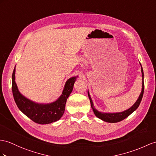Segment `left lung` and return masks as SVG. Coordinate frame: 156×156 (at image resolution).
I'll list each match as a JSON object with an SVG mask.
<instances>
[{
	"mask_svg": "<svg viewBox=\"0 0 156 156\" xmlns=\"http://www.w3.org/2000/svg\"><path fill=\"white\" fill-rule=\"evenodd\" d=\"M140 65L141 66V71H142V90L141 93H140V95L138 97V98L135 102V103L130 108H129L128 109L126 110V111H124L122 112H101L98 111L94 107V106L93 105V102L92 101V98H91L89 92L88 90V96L89 98V100L90 102V105L91 107H92V109L93 111V112L98 119L105 121V122H110V123H115V122H120V121L123 120L124 119L127 118L129 115H130L131 114L134 112L136 109H137L139 107V105L141 102V101L142 99V97H143V94H144V71L141 63H140Z\"/></svg>",
	"mask_w": 156,
	"mask_h": 156,
	"instance_id": "obj_1",
	"label": "left lung"
}]
</instances>
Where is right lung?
Instances as JSON below:
<instances>
[{
	"mask_svg": "<svg viewBox=\"0 0 156 156\" xmlns=\"http://www.w3.org/2000/svg\"><path fill=\"white\" fill-rule=\"evenodd\" d=\"M15 72L14 67L12 76V90L15 102L20 111L34 122L40 124H48L59 120L65 112L67 99L73 90L78 75L67 79L62 94L56 101L49 103H39L26 98L19 91L15 81Z\"/></svg>",
	"mask_w": 156,
	"mask_h": 156,
	"instance_id": "right-lung-1",
	"label": "right lung"
}]
</instances>
